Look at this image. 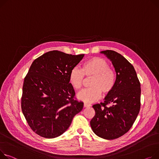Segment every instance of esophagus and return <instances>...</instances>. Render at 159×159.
Instances as JSON below:
<instances>
[{"mask_svg":"<svg viewBox=\"0 0 159 159\" xmlns=\"http://www.w3.org/2000/svg\"><path fill=\"white\" fill-rule=\"evenodd\" d=\"M91 106L90 104H88V103H84V107H89Z\"/></svg>","mask_w":159,"mask_h":159,"instance_id":"1","label":"esophagus"}]
</instances>
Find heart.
<instances>
[{"mask_svg": "<svg viewBox=\"0 0 159 159\" xmlns=\"http://www.w3.org/2000/svg\"><path fill=\"white\" fill-rule=\"evenodd\" d=\"M84 75L93 77L90 83L91 88L84 89L77 94L78 99L86 103L97 101L100 98L101 91L107 94L114 87L115 73L103 58L93 57L84 63L82 69L75 67L71 70L69 80L74 89L79 90L82 88Z\"/></svg>", "mask_w": 159, "mask_h": 159, "instance_id": "1", "label": "heart"}]
</instances>
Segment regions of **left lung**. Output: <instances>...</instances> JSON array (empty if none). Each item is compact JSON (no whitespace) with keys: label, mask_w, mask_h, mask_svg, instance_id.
I'll return each mask as SVG.
<instances>
[{"label":"left lung","mask_w":159,"mask_h":159,"mask_svg":"<svg viewBox=\"0 0 159 159\" xmlns=\"http://www.w3.org/2000/svg\"><path fill=\"white\" fill-rule=\"evenodd\" d=\"M100 53L112 62L116 78L103 103L93 105L95 115L90 125L97 135L111 140L127 132L135 121L141 107V84L134 66L123 56L109 50ZM107 104L112 105L107 108Z\"/></svg>","instance_id":"obj_1"}]
</instances>
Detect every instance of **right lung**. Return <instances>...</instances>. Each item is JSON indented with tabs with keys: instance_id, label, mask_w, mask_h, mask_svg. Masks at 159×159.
<instances>
[{
	"instance_id": "1",
	"label": "right lung",
	"mask_w": 159,
	"mask_h": 159,
	"mask_svg": "<svg viewBox=\"0 0 159 159\" xmlns=\"http://www.w3.org/2000/svg\"><path fill=\"white\" fill-rule=\"evenodd\" d=\"M84 56L53 50L32 63L24 79L21 107L30 129L38 135L48 139L59 137L82 111L84 103L74 99L69 75Z\"/></svg>"
}]
</instances>
